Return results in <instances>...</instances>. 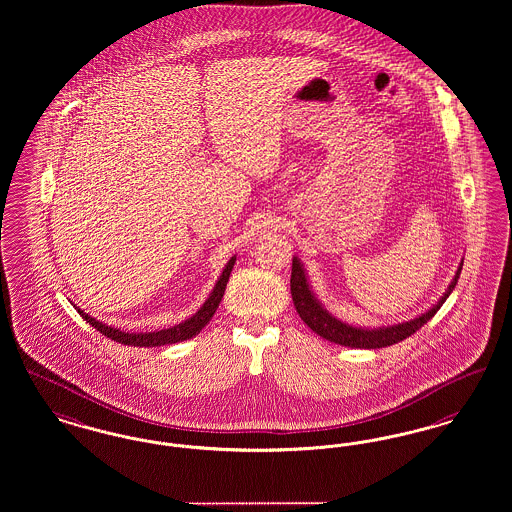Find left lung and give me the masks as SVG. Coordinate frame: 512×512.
Listing matches in <instances>:
<instances>
[{
  "label": "left lung",
  "mask_w": 512,
  "mask_h": 512,
  "mask_svg": "<svg viewBox=\"0 0 512 512\" xmlns=\"http://www.w3.org/2000/svg\"><path fill=\"white\" fill-rule=\"evenodd\" d=\"M460 269H462V262H460L457 273H455V279L451 281L449 289L445 291V295L441 296L439 302L433 308H430L426 314H422V316H418L410 322L377 327V329L354 327V325L341 322L335 316H331L320 304V300L310 291L306 273H304V268H302V264L296 256L293 258V271H291V295H293V302H295L296 312H298L300 320L323 339H327L335 345L350 347V349H381V347H389V345H395V343L403 341L406 337H410L412 333H416L424 323L430 322L431 318L435 316V312L443 306V302L449 298L453 289L457 287Z\"/></svg>",
  "instance_id": "8db88e82"
}]
</instances>
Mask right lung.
<instances>
[{
  "mask_svg": "<svg viewBox=\"0 0 512 512\" xmlns=\"http://www.w3.org/2000/svg\"><path fill=\"white\" fill-rule=\"evenodd\" d=\"M235 260L237 258L233 256L227 262L221 277L217 279L212 295L208 296V300L202 304V308L194 316H190L189 320H185V322L179 323V325L160 329V331H152V333H129V331H121L117 327H109L106 323L98 322V320L90 318L88 314H84L82 310H79V312H81V316L86 320V323H90L102 335H106L111 341L121 343V345H131V347H162V345H171V343H181V341H187L190 337L198 335L202 331V327H206L210 320L214 318L217 306H219L223 293H225L231 269L235 266Z\"/></svg>",
  "mask_w": 512,
  "mask_h": 512,
  "instance_id": "right-lung-1",
  "label": "right lung"
}]
</instances>
